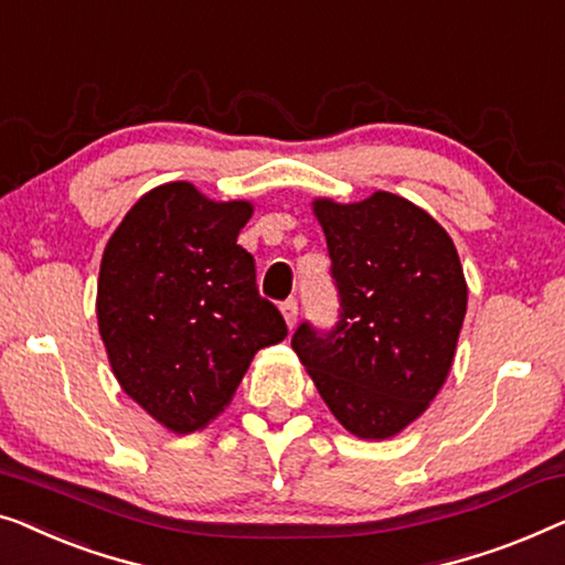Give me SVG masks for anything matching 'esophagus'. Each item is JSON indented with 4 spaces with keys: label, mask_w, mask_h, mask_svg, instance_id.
<instances>
[{
    "label": "esophagus",
    "mask_w": 565,
    "mask_h": 565,
    "mask_svg": "<svg viewBox=\"0 0 565 565\" xmlns=\"http://www.w3.org/2000/svg\"><path fill=\"white\" fill-rule=\"evenodd\" d=\"M280 310H282V318H285V323H288V329H292V326L298 323V300H285L282 306H280Z\"/></svg>",
    "instance_id": "1"
}]
</instances>
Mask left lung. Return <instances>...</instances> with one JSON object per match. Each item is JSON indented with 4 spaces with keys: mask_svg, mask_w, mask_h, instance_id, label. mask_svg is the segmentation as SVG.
I'll return each mask as SVG.
<instances>
[{
    "mask_svg": "<svg viewBox=\"0 0 565 565\" xmlns=\"http://www.w3.org/2000/svg\"><path fill=\"white\" fill-rule=\"evenodd\" d=\"M341 298L337 329L302 323L292 349L351 436L384 440L428 411L454 366L466 316L456 244L428 211L374 191L313 199Z\"/></svg>",
    "mask_w": 565,
    "mask_h": 565,
    "instance_id": "8db88e82",
    "label": "left lung"
}]
</instances>
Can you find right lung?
<instances>
[{
  "label": "right lung",
  "instance_id": "obj_1",
  "mask_svg": "<svg viewBox=\"0 0 565 565\" xmlns=\"http://www.w3.org/2000/svg\"><path fill=\"white\" fill-rule=\"evenodd\" d=\"M252 214L249 201L162 183L104 247L96 318L109 366L125 395L178 436L222 415L257 351L288 337L236 244Z\"/></svg>",
  "mask_w": 565,
  "mask_h": 565
}]
</instances>
